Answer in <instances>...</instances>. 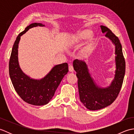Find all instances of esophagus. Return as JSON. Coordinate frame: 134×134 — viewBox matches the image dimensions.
<instances>
[{
	"mask_svg": "<svg viewBox=\"0 0 134 134\" xmlns=\"http://www.w3.org/2000/svg\"><path fill=\"white\" fill-rule=\"evenodd\" d=\"M69 69L70 72H73L74 71V67L72 65H70L69 67Z\"/></svg>",
	"mask_w": 134,
	"mask_h": 134,
	"instance_id": "obj_1",
	"label": "esophagus"
}]
</instances>
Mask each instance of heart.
I'll return each instance as SVG.
<instances>
[{
	"instance_id": "1",
	"label": "heart",
	"mask_w": 134,
	"mask_h": 134,
	"mask_svg": "<svg viewBox=\"0 0 134 134\" xmlns=\"http://www.w3.org/2000/svg\"><path fill=\"white\" fill-rule=\"evenodd\" d=\"M92 31L90 29H85L79 33L77 37L79 39L84 40L90 38L92 35Z\"/></svg>"
}]
</instances>
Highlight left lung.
Wrapping results in <instances>:
<instances>
[{"instance_id": "8db88e82", "label": "left lung", "mask_w": 134, "mask_h": 134, "mask_svg": "<svg viewBox=\"0 0 134 134\" xmlns=\"http://www.w3.org/2000/svg\"><path fill=\"white\" fill-rule=\"evenodd\" d=\"M100 27L102 32L106 33L105 36L115 45L116 70L115 79L110 86L104 89L97 86L89 74L85 62L78 59L73 62L74 69L76 71V75L78 79L80 100L87 109L91 110L102 109L115 101L120 93L126 71V62L119 38L109 28L102 25Z\"/></svg>"}]
</instances>
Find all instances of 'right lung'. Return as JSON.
Segmentation results:
<instances>
[{"mask_svg": "<svg viewBox=\"0 0 134 134\" xmlns=\"http://www.w3.org/2000/svg\"><path fill=\"white\" fill-rule=\"evenodd\" d=\"M33 23L27 26L17 36L11 51L9 60V75L16 93L24 101L33 105H44L49 102L64 76L69 72L67 63L55 65L41 80L30 79L20 69L18 61V47L21 36L30 28L44 26Z\"/></svg>", "mask_w": 134, "mask_h": 134, "instance_id": "right-lung-1", "label": "right lung"}]
</instances>
